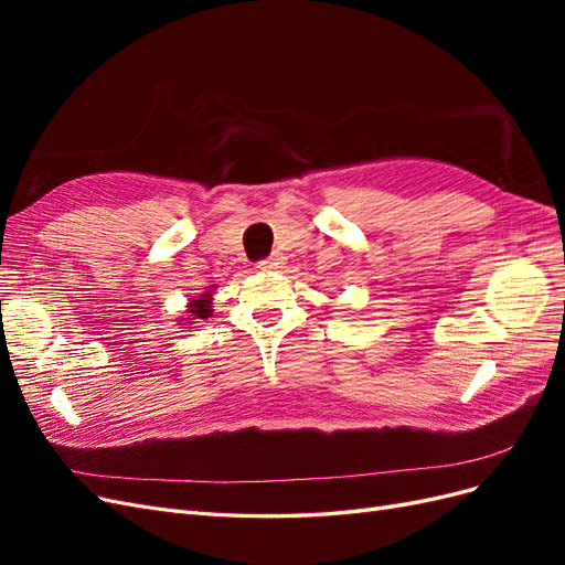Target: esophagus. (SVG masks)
<instances>
[{
	"label": "esophagus",
	"mask_w": 565,
	"mask_h": 565,
	"mask_svg": "<svg viewBox=\"0 0 565 565\" xmlns=\"http://www.w3.org/2000/svg\"><path fill=\"white\" fill-rule=\"evenodd\" d=\"M256 268H259V270H278V268H282V256L273 254V256H268V259L256 264Z\"/></svg>",
	"instance_id": "1"
}]
</instances>
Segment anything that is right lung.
<instances>
[{"label":"right lung","instance_id":"add662e5","mask_svg":"<svg viewBox=\"0 0 565 565\" xmlns=\"http://www.w3.org/2000/svg\"><path fill=\"white\" fill-rule=\"evenodd\" d=\"M216 285H210L207 289H204V295H200V297H193L191 301H188V306H185V318H181V320H185V324H191V322H195V320H204V318H210L212 316V289H214ZM183 324V322H181Z\"/></svg>","mask_w":565,"mask_h":565}]
</instances>
